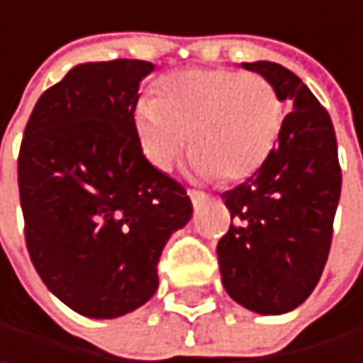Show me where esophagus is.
Returning a JSON list of instances; mask_svg holds the SVG:
<instances>
[{
    "instance_id": "obj_1",
    "label": "esophagus",
    "mask_w": 363,
    "mask_h": 363,
    "mask_svg": "<svg viewBox=\"0 0 363 363\" xmlns=\"http://www.w3.org/2000/svg\"><path fill=\"white\" fill-rule=\"evenodd\" d=\"M188 196H190V201H192V205H194V209L199 211L205 203H207V194L205 192H199V190H188Z\"/></svg>"
}]
</instances>
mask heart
I'll return each instance as SVG.
<instances>
[{"label":"heart","instance_id":"b5f03b06","mask_svg":"<svg viewBox=\"0 0 363 363\" xmlns=\"http://www.w3.org/2000/svg\"><path fill=\"white\" fill-rule=\"evenodd\" d=\"M285 122L279 91L262 76L228 67H188L158 80L154 99L133 109V126L147 162L169 173L184 150L203 179L237 184L271 158Z\"/></svg>","mask_w":363,"mask_h":363}]
</instances>
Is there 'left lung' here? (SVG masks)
Returning a JSON list of instances; mask_svg holds the SVG:
<instances>
[{"instance_id":"obj_1","label":"left lung","mask_w":363,"mask_h":363,"mask_svg":"<svg viewBox=\"0 0 363 363\" xmlns=\"http://www.w3.org/2000/svg\"><path fill=\"white\" fill-rule=\"evenodd\" d=\"M241 65L264 76L291 111L264 167L222 194L233 222L218 262L235 302L281 315L311 296L328 262L342 184L336 133L296 74L271 61Z\"/></svg>"}]
</instances>
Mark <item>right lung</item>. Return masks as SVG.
<instances>
[{"instance_id": "obj_1", "label": "right lung", "mask_w": 363, "mask_h": 363, "mask_svg": "<svg viewBox=\"0 0 363 363\" xmlns=\"http://www.w3.org/2000/svg\"><path fill=\"white\" fill-rule=\"evenodd\" d=\"M152 69L133 59L74 67L38 99L21 141L29 258L84 317L145 304L167 239L192 218L186 188L147 162L135 135L139 82Z\"/></svg>"}]
</instances>
